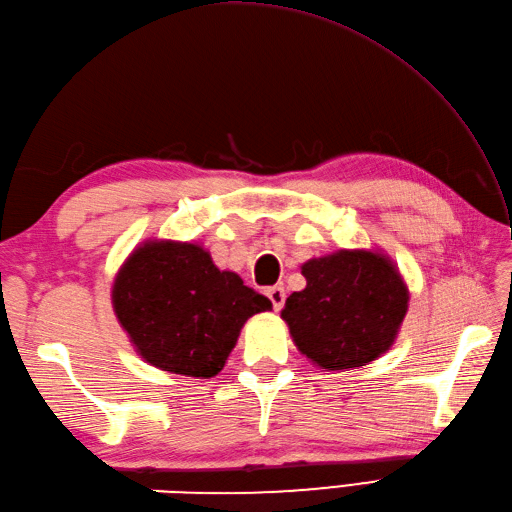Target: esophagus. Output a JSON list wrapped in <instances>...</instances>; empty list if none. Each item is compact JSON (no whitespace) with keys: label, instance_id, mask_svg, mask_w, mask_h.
Returning a JSON list of instances; mask_svg holds the SVG:
<instances>
[{"label":"esophagus","instance_id":"obj_1","mask_svg":"<svg viewBox=\"0 0 512 512\" xmlns=\"http://www.w3.org/2000/svg\"><path fill=\"white\" fill-rule=\"evenodd\" d=\"M266 295H268L270 301H273V308H275V310L284 308V303H286V290H284V288H281V286H273V288L266 290Z\"/></svg>","mask_w":512,"mask_h":512}]
</instances>
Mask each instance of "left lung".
I'll return each mask as SVG.
<instances>
[{
	"label": "left lung",
	"instance_id": "obj_1",
	"mask_svg": "<svg viewBox=\"0 0 512 512\" xmlns=\"http://www.w3.org/2000/svg\"><path fill=\"white\" fill-rule=\"evenodd\" d=\"M306 288L281 310L292 343L323 372L376 361L396 343L409 288L380 248H341L301 264Z\"/></svg>",
	"mask_w": 512,
	"mask_h": 512
}]
</instances>
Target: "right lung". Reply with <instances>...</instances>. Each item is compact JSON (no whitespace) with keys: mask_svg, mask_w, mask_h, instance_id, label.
<instances>
[{"mask_svg":"<svg viewBox=\"0 0 512 512\" xmlns=\"http://www.w3.org/2000/svg\"><path fill=\"white\" fill-rule=\"evenodd\" d=\"M112 308L145 363L211 378L224 369L244 323L273 303L217 268L204 246L149 237L118 268Z\"/></svg>","mask_w":512,"mask_h":512,"instance_id":"add662e5","label":"right lung"}]
</instances>
